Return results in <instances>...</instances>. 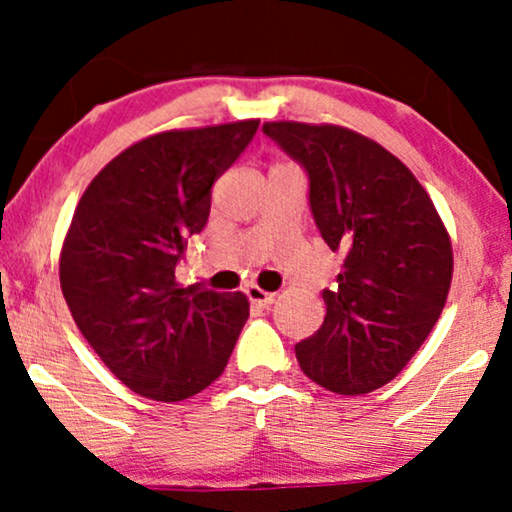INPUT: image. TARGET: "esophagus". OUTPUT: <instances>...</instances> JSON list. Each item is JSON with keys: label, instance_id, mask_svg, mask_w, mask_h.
Returning <instances> with one entry per match:
<instances>
[{"label": "esophagus", "instance_id": "esophagus-1", "mask_svg": "<svg viewBox=\"0 0 512 512\" xmlns=\"http://www.w3.org/2000/svg\"><path fill=\"white\" fill-rule=\"evenodd\" d=\"M247 298L251 300V305H256V307H270L272 303H275V293L263 291L261 286H256V284L247 286Z\"/></svg>", "mask_w": 512, "mask_h": 512}]
</instances>
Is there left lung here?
Here are the masks:
<instances>
[{
	"mask_svg": "<svg viewBox=\"0 0 512 512\" xmlns=\"http://www.w3.org/2000/svg\"><path fill=\"white\" fill-rule=\"evenodd\" d=\"M305 167L321 237L345 254L324 324L296 345L303 373L335 394L394 380L429 338L452 282V242L429 193L373 139L342 125L265 123Z\"/></svg>",
	"mask_w": 512,
	"mask_h": 512,
	"instance_id": "obj_1",
	"label": "left lung"
}]
</instances>
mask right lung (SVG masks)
I'll return each instance as SVG.
<instances>
[{"label":"right lung","mask_w":512,"mask_h":512,"mask_svg":"<svg viewBox=\"0 0 512 512\" xmlns=\"http://www.w3.org/2000/svg\"><path fill=\"white\" fill-rule=\"evenodd\" d=\"M258 123L146 137L104 165L76 205L60 251L62 296L104 366L139 396L174 403L209 387L249 319L244 293L184 289L174 268L205 228L214 181Z\"/></svg>","instance_id":"1"}]
</instances>
